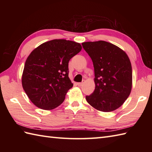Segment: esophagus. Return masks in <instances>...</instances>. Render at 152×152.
<instances>
[{
  "instance_id": "obj_1",
  "label": "esophagus",
  "mask_w": 152,
  "mask_h": 152,
  "mask_svg": "<svg viewBox=\"0 0 152 152\" xmlns=\"http://www.w3.org/2000/svg\"><path fill=\"white\" fill-rule=\"evenodd\" d=\"M83 83H84L83 82H80V83H77V85H78V86H82L83 84Z\"/></svg>"
}]
</instances>
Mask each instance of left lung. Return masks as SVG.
Returning a JSON list of instances; mask_svg holds the SVG:
<instances>
[{
	"label": "left lung",
	"instance_id": "8db88e82",
	"mask_svg": "<svg viewBox=\"0 0 152 152\" xmlns=\"http://www.w3.org/2000/svg\"><path fill=\"white\" fill-rule=\"evenodd\" d=\"M82 44L91 58L95 71V91L86 96V101L97 110L114 111L124 104L131 91L133 75L129 58L121 48L107 42Z\"/></svg>",
	"mask_w": 152,
	"mask_h": 152
}]
</instances>
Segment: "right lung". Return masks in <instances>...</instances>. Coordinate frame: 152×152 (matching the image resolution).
I'll return each mask as SVG.
<instances>
[{"label": "right lung", "mask_w": 152, "mask_h": 152, "mask_svg": "<svg viewBox=\"0 0 152 152\" xmlns=\"http://www.w3.org/2000/svg\"><path fill=\"white\" fill-rule=\"evenodd\" d=\"M82 48L76 42L55 39L42 44L28 56L22 86L38 108L49 110L63 102L73 86L69 78V62Z\"/></svg>", "instance_id": "add662e5"}]
</instances>
